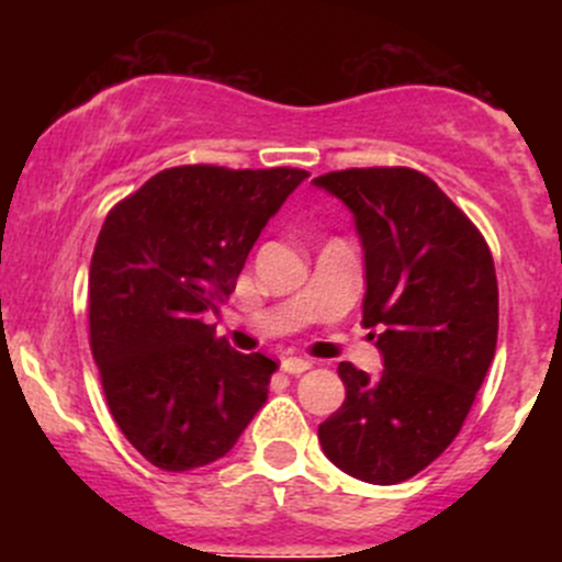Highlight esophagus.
<instances>
[{
  "label": "esophagus",
  "mask_w": 562,
  "mask_h": 562,
  "mask_svg": "<svg viewBox=\"0 0 562 562\" xmlns=\"http://www.w3.org/2000/svg\"><path fill=\"white\" fill-rule=\"evenodd\" d=\"M311 360H305V358H283L281 360V371L283 374H292V376H297V374H303V371H308L311 369Z\"/></svg>",
  "instance_id": "obj_1"
}]
</instances>
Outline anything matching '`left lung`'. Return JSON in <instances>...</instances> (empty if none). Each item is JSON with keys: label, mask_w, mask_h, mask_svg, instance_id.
Instances as JSON below:
<instances>
[{"label": "left lung", "mask_w": 562, "mask_h": 562, "mask_svg": "<svg viewBox=\"0 0 562 562\" xmlns=\"http://www.w3.org/2000/svg\"><path fill=\"white\" fill-rule=\"evenodd\" d=\"M355 215L366 251L363 325L385 369L338 363L341 407L319 424L325 457L360 481L402 483L462 431L497 349V276L486 240L431 177L407 166L314 180ZM374 338V333H371Z\"/></svg>", "instance_id": "left-lung-1"}]
</instances>
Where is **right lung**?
Instances as JSON below:
<instances>
[{"instance_id":"add662e5","label":"right lung","mask_w":562,"mask_h":562,"mask_svg":"<svg viewBox=\"0 0 562 562\" xmlns=\"http://www.w3.org/2000/svg\"><path fill=\"white\" fill-rule=\"evenodd\" d=\"M305 169H164L109 210L90 265V347L105 404L155 468H204L235 448L279 369L204 322L235 292L259 232Z\"/></svg>"}]
</instances>
